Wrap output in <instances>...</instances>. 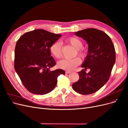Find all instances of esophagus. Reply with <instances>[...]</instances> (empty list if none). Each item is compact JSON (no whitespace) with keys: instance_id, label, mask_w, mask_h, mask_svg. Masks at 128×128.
I'll list each match as a JSON object with an SVG mask.
<instances>
[{"instance_id":"1","label":"esophagus","mask_w":128,"mask_h":128,"mask_svg":"<svg viewBox=\"0 0 128 128\" xmlns=\"http://www.w3.org/2000/svg\"><path fill=\"white\" fill-rule=\"evenodd\" d=\"M65 73H66V74H69V73H71V71H66L65 72Z\"/></svg>"}]
</instances>
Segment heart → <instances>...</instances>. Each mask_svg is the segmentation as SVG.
<instances>
[{
    "label": "heart",
    "instance_id": "heart-1",
    "mask_svg": "<svg viewBox=\"0 0 128 128\" xmlns=\"http://www.w3.org/2000/svg\"><path fill=\"white\" fill-rule=\"evenodd\" d=\"M67 42L77 50V53L79 56L84 57L86 56V52L81 49L83 47V42L82 41L76 37H70L67 39ZM50 52L52 55L55 58L59 59L62 56V46L60 42H54L50 47ZM81 63V60L80 57H76L71 60H63L58 62V66L59 68L66 70V71H72L74 70L78 65Z\"/></svg>",
    "mask_w": 128,
    "mask_h": 128
}]
</instances>
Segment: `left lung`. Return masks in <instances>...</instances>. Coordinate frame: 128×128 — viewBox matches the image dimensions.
Listing matches in <instances>:
<instances>
[{"label":"left lung","instance_id":"obj_1","mask_svg":"<svg viewBox=\"0 0 128 128\" xmlns=\"http://www.w3.org/2000/svg\"><path fill=\"white\" fill-rule=\"evenodd\" d=\"M88 44V54L78 72L79 80L72 84L74 90L82 94L96 92L108 80L115 63V50L112 40L104 32L96 28H86L75 32ZM90 69L89 73L85 71Z\"/></svg>","mask_w":128,"mask_h":128}]
</instances>
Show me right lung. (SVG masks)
<instances>
[{
	"label": "right lung",
	"mask_w": 128,
	"mask_h": 128,
	"mask_svg": "<svg viewBox=\"0 0 128 128\" xmlns=\"http://www.w3.org/2000/svg\"><path fill=\"white\" fill-rule=\"evenodd\" d=\"M61 36L36 29L26 32L16 42L14 68L24 86L32 94L42 95L50 92L57 84V77L65 74L62 69L50 70L56 62L49 48Z\"/></svg>",
	"instance_id": "obj_1"
}]
</instances>
